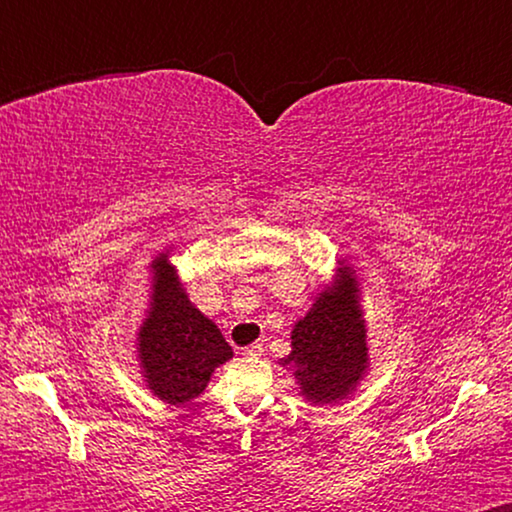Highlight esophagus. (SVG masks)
Returning <instances> with one entry per match:
<instances>
[{"instance_id": "obj_1", "label": "esophagus", "mask_w": 512, "mask_h": 512, "mask_svg": "<svg viewBox=\"0 0 512 512\" xmlns=\"http://www.w3.org/2000/svg\"><path fill=\"white\" fill-rule=\"evenodd\" d=\"M261 352H263V345H258V342L244 347V357H261Z\"/></svg>"}]
</instances>
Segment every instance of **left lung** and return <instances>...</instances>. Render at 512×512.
I'll return each mask as SVG.
<instances>
[{
  "mask_svg": "<svg viewBox=\"0 0 512 512\" xmlns=\"http://www.w3.org/2000/svg\"><path fill=\"white\" fill-rule=\"evenodd\" d=\"M314 405L338 402L359 386L369 369L366 323L354 270L342 263L338 280L318 292L292 328V352L280 359Z\"/></svg>",
  "mask_w": 512,
  "mask_h": 512,
  "instance_id": "left-lung-1",
  "label": "left lung"
}]
</instances>
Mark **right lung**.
<instances>
[{"label": "right lung", "instance_id": "right-lung-1", "mask_svg": "<svg viewBox=\"0 0 512 512\" xmlns=\"http://www.w3.org/2000/svg\"><path fill=\"white\" fill-rule=\"evenodd\" d=\"M167 254L162 251L150 263L153 294L138 328L136 350L150 393L167 405H184L206 390L220 364L232 359V347L220 328L189 302Z\"/></svg>", "mask_w": 512, "mask_h": 512}]
</instances>
